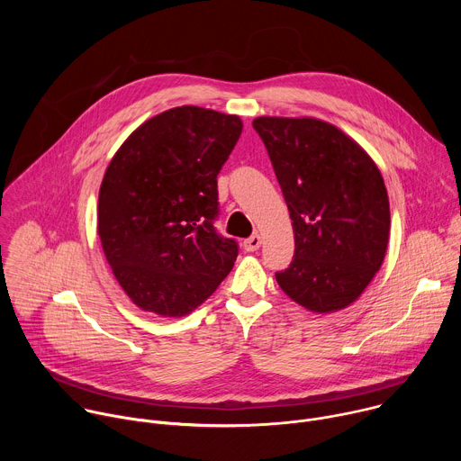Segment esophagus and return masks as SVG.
Listing matches in <instances>:
<instances>
[{"mask_svg":"<svg viewBox=\"0 0 461 461\" xmlns=\"http://www.w3.org/2000/svg\"><path fill=\"white\" fill-rule=\"evenodd\" d=\"M260 244H262V239L255 233V235H251L249 239H246V240L242 242V248H244L246 251H255V249L260 248Z\"/></svg>","mask_w":461,"mask_h":461,"instance_id":"1","label":"esophagus"}]
</instances>
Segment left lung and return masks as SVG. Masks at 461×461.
I'll use <instances>...</instances> for the list:
<instances>
[{"label":"left lung","instance_id":"obj_1","mask_svg":"<svg viewBox=\"0 0 461 461\" xmlns=\"http://www.w3.org/2000/svg\"><path fill=\"white\" fill-rule=\"evenodd\" d=\"M265 142L294 222L295 251L276 274L301 306L326 313L354 303L381 268L390 230L383 176L338 127L315 118L260 116Z\"/></svg>","mask_w":461,"mask_h":461}]
</instances>
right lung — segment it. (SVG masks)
I'll use <instances>...</instances> for the list:
<instances>
[{
  "instance_id": "right-lung-1",
  "label": "right lung",
  "mask_w": 461,
  "mask_h": 461,
  "mask_svg": "<svg viewBox=\"0 0 461 461\" xmlns=\"http://www.w3.org/2000/svg\"><path fill=\"white\" fill-rule=\"evenodd\" d=\"M242 133L235 114L182 105L131 135L98 196V235L123 292L139 308L180 317L231 272L235 239L215 228L217 175Z\"/></svg>"
}]
</instances>
